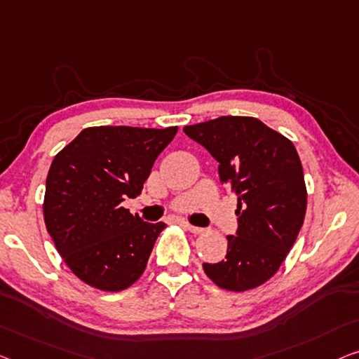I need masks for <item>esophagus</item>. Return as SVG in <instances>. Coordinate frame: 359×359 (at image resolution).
Segmentation results:
<instances>
[{
	"label": "esophagus",
	"mask_w": 359,
	"mask_h": 359,
	"mask_svg": "<svg viewBox=\"0 0 359 359\" xmlns=\"http://www.w3.org/2000/svg\"><path fill=\"white\" fill-rule=\"evenodd\" d=\"M185 227L189 229L191 233H203V229L201 227H195V226H191V224H189V222H185Z\"/></svg>",
	"instance_id": "esophagus-1"
}]
</instances>
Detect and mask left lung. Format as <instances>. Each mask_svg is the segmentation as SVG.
Masks as SVG:
<instances>
[{"label":"left lung","mask_w":359,"mask_h":359,"mask_svg":"<svg viewBox=\"0 0 359 359\" xmlns=\"http://www.w3.org/2000/svg\"><path fill=\"white\" fill-rule=\"evenodd\" d=\"M219 163V177L237 195V235L227 255L203 264L217 287L245 292L279 271L306 214V184L293 143L256 117L222 116L184 127Z\"/></svg>","instance_id":"obj_1"}]
</instances>
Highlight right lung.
<instances>
[{"instance_id": "right-lung-1", "label": "right lung", "mask_w": 359, "mask_h": 359, "mask_svg": "<svg viewBox=\"0 0 359 359\" xmlns=\"http://www.w3.org/2000/svg\"><path fill=\"white\" fill-rule=\"evenodd\" d=\"M177 127L83 128L53 159L43 216L57 253L80 280L121 292L140 279L165 224L143 222L121 206L142 194Z\"/></svg>"}]
</instances>
